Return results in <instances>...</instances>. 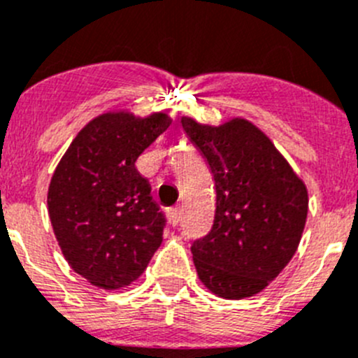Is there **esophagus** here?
Here are the masks:
<instances>
[{"mask_svg":"<svg viewBox=\"0 0 358 358\" xmlns=\"http://www.w3.org/2000/svg\"><path fill=\"white\" fill-rule=\"evenodd\" d=\"M179 217H181V207H170V209H169V220H170V223L173 224V227L179 223Z\"/></svg>","mask_w":358,"mask_h":358,"instance_id":"esophagus-1","label":"esophagus"}]
</instances>
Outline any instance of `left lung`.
Masks as SVG:
<instances>
[{
  "label": "left lung",
  "mask_w": 358,
  "mask_h": 358,
  "mask_svg": "<svg viewBox=\"0 0 358 358\" xmlns=\"http://www.w3.org/2000/svg\"><path fill=\"white\" fill-rule=\"evenodd\" d=\"M216 188L210 232L192 246L200 281L223 299L264 290L297 251L308 189L271 138L246 119L221 126L181 119Z\"/></svg>",
  "instance_id": "1"
}]
</instances>
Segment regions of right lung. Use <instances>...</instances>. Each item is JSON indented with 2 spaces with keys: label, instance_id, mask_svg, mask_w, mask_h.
Listing matches in <instances>:
<instances>
[{
  "label": "right lung",
  "instance_id": "obj_1",
  "mask_svg": "<svg viewBox=\"0 0 358 358\" xmlns=\"http://www.w3.org/2000/svg\"><path fill=\"white\" fill-rule=\"evenodd\" d=\"M170 122L162 112L98 115L54 170L47 195L54 234L70 267L94 287L130 285L162 244L165 216L135 162Z\"/></svg>",
  "mask_w": 358,
  "mask_h": 358
}]
</instances>
